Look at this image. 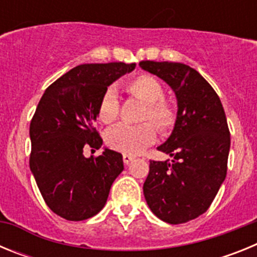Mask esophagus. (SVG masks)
Masks as SVG:
<instances>
[{"label":"esophagus","mask_w":257,"mask_h":257,"mask_svg":"<svg viewBox=\"0 0 257 257\" xmlns=\"http://www.w3.org/2000/svg\"><path fill=\"white\" fill-rule=\"evenodd\" d=\"M134 160V157L130 156V154H123V163L124 165H128L131 161Z\"/></svg>","instance_id":"1"}]
</instances>
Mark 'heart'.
I'll return each instance as SVG.
<instances>
[{"instance_id": "heart-1", "label": "heart", "mask_w": 257, "mask_h": 257, "mask_svg": "<svg viewBox=\"0 0 257 257\" xmlns=\"http://www.w3.org/2000/svg\"><path fill=\"white\" fill-rule=\"evenodd\" d=\"M124 88L131 96L144 103L142 121H149L160 133L166 134L174 128L178 121V110L174 104L165 99V88L161 81L147 73L131 77L124 82ZM119 113V101L114 90L109 88L101 95L97 104V118L103 123H113ZM156 140V129L145 122L136 126L119 124L109 131L106 143L112 149L123 154L139 153Z\"/></svg>"}]
</instances>
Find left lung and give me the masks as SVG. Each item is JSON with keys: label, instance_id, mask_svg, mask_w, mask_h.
<instances>
[{"label": "left lung", "instance_id": "obj_1", "mask_svg": "<svg viewBox=\"0 0 257 257\" xmlns=\"http://www.w3.org/2000/svg\"><path fill=\"white\" fill-rule=\"evenodd\" d=\"M169 83L178 97V121L158 151L174 161H151L144 197L157 217L183 224L205 213L225 180L230 148L219 95L196 69L171 61H140Z\"/></svg>", "mask_w": 257, "mask_h": 257}]
</instances>
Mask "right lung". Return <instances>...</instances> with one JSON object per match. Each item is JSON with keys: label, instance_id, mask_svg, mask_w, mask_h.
<instances>
[{"label": "right lung", "instance_id": "1", "mask_svg": "<svg viewBox=\"0 0 257 257\" xmlns=\"http://www.w3.org/2000/svg\"><path fill=\"white\" fill-rule=\"evenodd\" d=\"M134 69V63L121 61L81 64L51 83L36 108L29 167L46 205L63 219L96 215L123 170L121 153L105 149L86 158L83 149L101 147L95 128L97 104L113 81Z\"/></svg>", "mask_w": 257, "mask_h": 257}]
</instances>
